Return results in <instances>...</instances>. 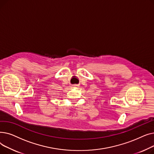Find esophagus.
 <instances>
[{
	"label": "esophagus",
	"mask_w": 154,
	"mask_h": 154,
	"mask_svg": "<svg viewBox=\"0 0 154 154\" xmlns=\"http://www.w3.org/2000/svg\"><path fill=\"white\" fill-rule=\"evenodd\" d=\"M74 86H75V87H78V85H76V84H75V85H74Z\"/></svg>",
	"instance_id": "esophagus-1"
}]
</instances>
